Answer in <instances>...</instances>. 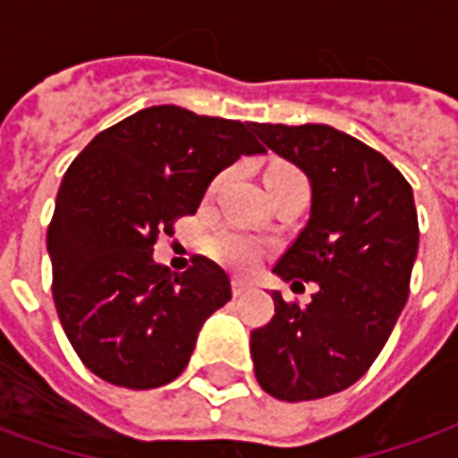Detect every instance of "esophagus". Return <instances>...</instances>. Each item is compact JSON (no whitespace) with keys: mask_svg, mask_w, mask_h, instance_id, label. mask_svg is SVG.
<instances>
[{"mask_svg":"<svg viewBox=\"0 0 458 458\" xmlns=\"http://www.w3.org/2000/svg\"><path fill=\"white\" fill-rule=\"evenodd\" d=\"M248 289H250V284L245 282V279L233 277V294H235V297H242V294H245Z\"/></svg>","mask_w":458,"mask_h":458,"instance_id":"obj_1","label":"esophagus"}]
</instances>
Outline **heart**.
Returning <instances> with one entry per match:
<instances>
[{
	"mask_svg": "<svg viewBox=\"0 0 458 458\" xmlns=\"http://www.w3.org/2000/svg\"><path fill=\"white\" fill-rule=\"evenodd\" d=\"M284 176H301L294 166L289 164H272L267 169V176L265 181L284 179ZM216 189V186H213ZM208 252L220 262H225L230 267L235 269H250L258 265V259L262 258V242H258L255 238H248L238 230L223 228L218 233H213L208 238Z\"/></svg>",
	"mask_w": 458,
	"mask_h": 458,
	"instance_id": "b5f03b06",
	"label": "heart"
}]
</instances>
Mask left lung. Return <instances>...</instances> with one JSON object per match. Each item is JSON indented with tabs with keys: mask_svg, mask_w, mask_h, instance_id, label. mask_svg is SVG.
<instances>
[{
	"mask_svg": "<svg viewBox=\"0 0 458 458\" xmlns=\"http://www.w3.org/2000/svg\"><path fill=\"white\" fill-rule=\"evenodd\" d=\"M252 131L311 181L307 225L272 269L292 287L318 284L309 307L272 294L275 317L250 336L255 377L277 400H318L368 373L410 297L412 186L380 151L328 124L252 122Z\"/></svg>",
	"mask_w": 458,
	"mask_h": 458,
	"instance_id": "8db88e82",
	"label": "left lung"
}]
</instances>
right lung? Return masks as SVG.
<instances>
[{
	"label": "right lung",
	"mask_w": 458,
	"mask_h": 458,
	"mask_svg": "<svg viewBox=\"0 0 458 458\" xmlns=\"http://www.w3.org/2000/svg\"><path fill=\"white\" fill-rule=\"evenodd\" d=\"M250 130L154 105L100 131L65 171L46 235L55 311L105 383L149 390L179 377L203 321L233 297L216 262L199 255L176 275L151 252L216 174L265 151Z\"/></svg>",
	"instance_id": "add662e5"
}]
</instances>
